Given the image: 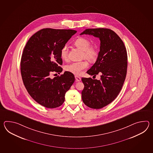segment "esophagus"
<instances>
[{
    "label": "esophagus",
    "mask_w": 153,
    "mask_h": 153,
    "mask_svg": "<svg viewBox=\"0 0 153 153\" xmlns=\"http://www.w3.org/2000/svg\"><path fill=\"white\" fill-rule=\"evenodd\" d=\"M75 80H76V81H81V78H80V77H79V76H76V75H75Z\"/></svg>",
    "instance_id": "34e87169"
}]
</instances>
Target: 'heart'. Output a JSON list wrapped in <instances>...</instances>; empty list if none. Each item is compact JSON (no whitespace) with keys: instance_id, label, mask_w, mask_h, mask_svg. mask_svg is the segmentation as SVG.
Masks as SVG:
<instances>
[{"instance_id":"b5f03b06","label":"heart","mask_w":153,"mask_h":153,"mask_svg":"<svg viewBox=\"0 0 153 153\" xmlns=\"http://www.w3.org/2000/svg\"><path fill=\"white\" fill-rule=\"evenodd\" d=\"M75 45L82 50V56L88 61H92L97 57L98 55L97 49L91 46V42L87 38L80 37L75 40ZM60 55L62 59L67 60L68 58V49L67 46L65 45L61 50ZM88 62L86 61L72 62L65 67V70L76 75H80L82 71L88 68Z\"/></svg>"}]
</instances>
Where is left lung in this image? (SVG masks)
<instances>
[{"mask_svg":"<svg viewBox=\"0 0 153 153\" xmlns=\"http://www.w3.org/2000/svg\"><path fill=\"white\" fill-rule=\"evenodd\" d=\"M82 34L92 35L100 40L97 61L87 73L101 75L100 80L81 78L84 84L82 100L88 107L101 109L114 101L120 92L127 73V51L123 40L111 29H86L80 34Z\"/></svg>","mask_w":153,"mask_h":153,"instance_id":"8db88e82","label":"left lung"}]
</instances>
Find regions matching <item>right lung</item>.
I'll use <instances>...</instances> for the list:
<instances>
[{
    "label": "right lung",
    "instance_id": "obj_1",
    "mask_svg": "<svg viewBox=\"0 0 153 153\" xmlns=\"http://www.w3.org/2000/svg\"><path fill=\"white\" fill-rule=\"evenodd\" d=\"M76 33L72 29L44 28L33 34L24 48L21 60L23 84L33 99L45 107L61 106L75 81L68 72L53 79L50 74L62 72L61 50Z\"/></svg>",
    "mask_w": 153,
    "mask_h": 153
}]
</instances>
